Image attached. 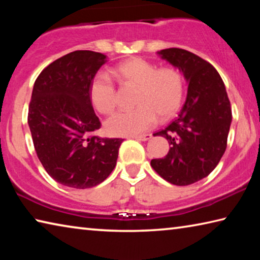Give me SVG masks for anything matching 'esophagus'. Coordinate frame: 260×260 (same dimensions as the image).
I'll list each match as a JSON object with an SVG mask.
<instances>
[{"mask_svg":"<svg viewBox=\"0 0 260 260\" xmlns=\"http://www.w3.org/2000/svg\"><path fill=\"white\" fill-rule=\"evenodd\" d=\"M135 140H139V141H148L151 139V134H142V135H138V136H134Z\"/></svg>","mask_w":260,"mask_h":260,"instance_id":"34e87169","label":"esophagus"}]
</instances>
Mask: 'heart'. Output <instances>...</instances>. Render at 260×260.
I'll return each instance as SVG.
<instances>
[{
	"label": "heart",
	"mask_w": 260,
	"mask_h": 260,
	"mask_svg": "<svg viewBox=\"0 0 260 260\" xmlns=\"http://www.w3.org/2000/svg\"><path fill=\"white\" fill-rule=\"evenodd\" d=\"M112 76L122 83L136 86L131 111L113 114L105 121L107 133L113 136H131L147 131L161 120L173 117L181 108L184 82L177 69L160 68L143 58H131L111 70ZM91 103L100 113L109 114L117 107V91L111 79L98 74L90 85Z\"/></svg>",
	"instance_id": "heart-1"
}]
</instances>
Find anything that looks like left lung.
<instances>
[{"instance_id": "obj_1", "label": "left lung", "mask_w": 260, "mask_h": 260, "mask_svg": "<svg viewBox=\"0 0 260 260\" xmlns=\"http://www.w3.org/2000/svg\"><path fill=\"white\" fill-rule=\"evenodd\" d=\"M157 54L179 69L188 91L178 117L153 134L167 139L169 153L150 164L166 181L188 186L208 177L225 153L232 122L231 102L221 77L203 58L179 48Z\"/></svg>"}]
</instances>
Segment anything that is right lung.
Wrapping results in <instances>:
<instances>
[{
    "instance_id": "right-lung-1",
    "label": "right lung",
    "mask_w": 260,
    "mask_h": 260,
    "mask_svg": "<svg viewBox=\"0 0 260 260\" xmlns=\"http://www.w3.org/2000/svg\"><path fill=\"white\" fill-rule=\"evenodd\" d=\"M107 56L77 50L52 61L34 82L28 126L47 173L76 189L103 182L117 164L122 139L91 133L101 122L90 100V85Z\"/></svg>"
}]
</instances>
